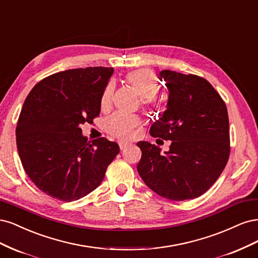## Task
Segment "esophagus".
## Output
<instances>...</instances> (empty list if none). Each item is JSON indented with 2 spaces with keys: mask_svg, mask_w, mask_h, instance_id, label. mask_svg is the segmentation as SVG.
Returning a JSON list of instances; mask_svg holds the SVG:
<instances>
[{
  "mask_svg": "<svg viewBox=\"0 0 258 258\" xmlns=\"http://www.w3.org/2000/svg\"><path fill=\"white\" fill-rule=\"evenodd\" d=\"M119 146H120V149H121V150H123V149L127 148V147L130 146V144H127V143H123V141H120V143H119Z\"/></svg>",
  "mask_w": 258,
  "mask_h": 258,
  "instance_id": "34e87169",
  "label": "esophagus"
}]
</instances>
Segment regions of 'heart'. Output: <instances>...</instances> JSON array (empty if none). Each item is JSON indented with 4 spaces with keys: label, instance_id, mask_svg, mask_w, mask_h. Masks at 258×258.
<instances>
[{
    "label": "heart",
    "instance_id": "1",
    "mask_svg": "<svg viewBox=\"0 0 258 258\" xmlns=\"http://www.w3.org/2000/svg\"><path fill=\"white\" fill-rule=\"evenodd\" d=\"M126 84L134 89L137 95L143 99L144 104H150L153 96L157 92L159 82L155 74L147 69H140L132 71L125 76ZM113 93V86L111 84L107 85L101 96V108L106 110L111 104V97ZM140 125V121L136 117L132 115L113 114L108 119L106 123V130L110 135L122 140L132 139L135 135L136 128Z\"/></svg>",
    "mask_w": 258,
    "mask_h": 258
}]
</instances>
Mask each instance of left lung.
I'll use <instances>...</instances> for the list:
<instances>
[{
	"label": "left lung",
	"instance_id": "left-lung-1",
	"mask_svg": "<svg viewBox=\"0 0 258 258\" xmlns=\"http://www.w3.org/2000/svg\"><path fill=\"white\" fill-rule=\"evenodd\" d=\"M168 101L150 128L153 137L171 140L169 150L139 141L137 170L156 194L171 201L203 195L225 168L229 157V121L225 103L206 79L173 71L160 72Z\"/></svg>",
	"mask_w": 258,
	"mask_h": 258
}]
</instances>
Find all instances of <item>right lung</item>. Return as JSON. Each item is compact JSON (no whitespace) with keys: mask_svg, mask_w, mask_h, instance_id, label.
<instances>
[{"mask_svg":"<svg viewBox=\"0 0 258 258\" xmlns=\"http://www.w3.org/2000/svg\"><path fill=\"white\" fill-rule=\"evenodd\" d=\"M112 68L69 70L31 90L20 112L16 139L24 170L41 192L74 202L94 190L120 152L102 137L89 141L81 124L101 112V96Z\"/></svg>","mask_w":258,"mask_h":258,"instance_id":"add662e5","label":"right lung"}]
</instances>
